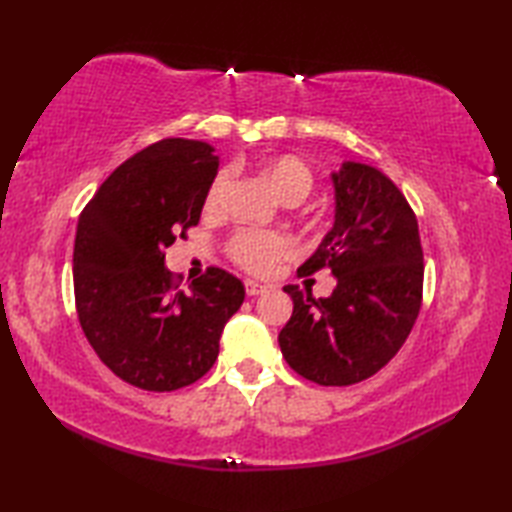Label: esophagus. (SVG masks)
I'll list each match as a JSON object with an SVG mask.
<instances>
[{"label":"esophagus","instance_id":"obj_1","mask_svg":"<svg viewBox=\"0 0 512 512\" xmlns=\"http://www.w3.org/2000/svg\"><path fill=\"white\" fill-rule=\"evenodd\" d=\"M244 288H246V295L248 297H257V295H262V292L268 290V286L259 284V281H253V279H246L244 281Z\"/></svg>","mask_w":512,"mask_h":512}]
</instances>
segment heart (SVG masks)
<instances>
[{
	"label": "heart",
	"mask_w": 512,
	"mask_h": 512,
	"mask_svg": "<svg viewBox=\"0 0 512 512\" xmlns=\"http://www.w3.org/2000/svg\"><path fill=\"white\" fill-rule=\"evenodd\" d=\"M262 171L270 187L286 204H297L310 193L314 176L310 167L297 156H273L262 162ZM231 184V173L226 169L217 173L213 178L209 191H206L204 209L217 211ZM292 253V244L286 235L277 231H264V228H237V231L228 237L226 242V255L233 262L248 270L253 275H268L281 259H286Z\"/></svg>",
	"instance_id": "heart-1"
}]
</instances>
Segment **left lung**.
Returning a JSON list of instances; mask_svg holds the SVG:
<instances>
[{
  "instance_id": "1",
  "label": "left lung",
  "mask_w": 512,
  "mask_h": 512,
  "mask_svg": "<svg viewBox=\"0 0 512 512\" xmlns=\"http://www.w3.org/2000/svg\"><path fill=\"white\" fill-rule=\"evenodd\" d=\"M334 226L303 273L330 268V297L286 286L292 317L279 332L286 363L325 387L354 385L385 367L407 341L422 303L416 213L383 171L343 162L332 173Z\"/></svg>"
}]
</instances>
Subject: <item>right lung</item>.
Instances as JSON below:
<instances>
[{
  "mask_svg": "<svg viewBox=\"0 0 512 512\" xmlns=\"http://www.w3.org/2000/svg\"><path fill=\"white\" fill-rule=\"evenodd\" d=\"M217 165L200 140H158L114 169L79 217L76 314L101 361L138 389L202 378L244 301V284L222 268L180 290L165 266V248L200 222Z\"/></svg>",
  "mask_w": 512,
  "mask_h": 512,
  "instance_id": "right-lung-1",
  "label": "right lung"
}]
</instances>
